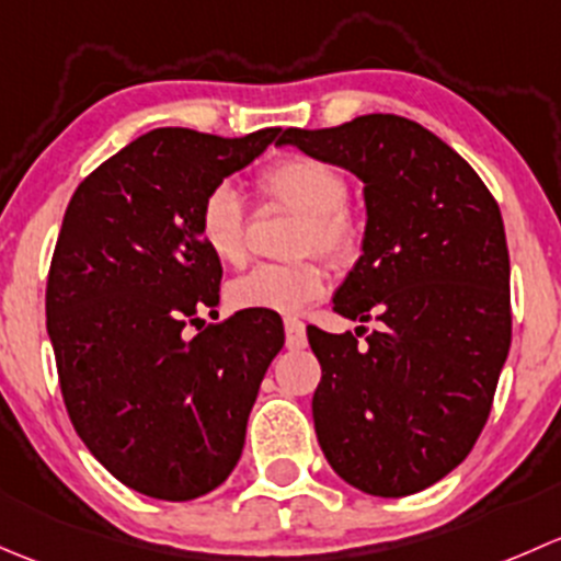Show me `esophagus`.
Here are the masks:
<instances>
[{
  "label": "esophagus",
  "mask_w": 561,
  "mask_h": 561,
  "mask_svg": "<svg viewBox=\"0 0 561 561\" xmlns=\"http://www.w3.org/2000/svg\"><path fill=\"white\" fill-rule=\"evenodd\" d=\"M283 327H286V345L291 351H299L308 345V334H305V321H299L297 316H286L283 319Z\"/></svg>",
  "instance_id": "obj_1"
}]
</instances>
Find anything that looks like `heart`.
Instances as JSON below:
<instances>
[{
	"mask_svg": "<svg viewBox=\"0 0 561 561\" xmlns=\"http://www.w3.org/2000/svg\"><path fill=\"white\" fill-rule=\"evenodd\" d=\"M262 199L280 202L299 213L294 224L291 251H319L337 267H348L365 248V224L348 207V178L332 161L319 156H283L264 167L253 181ZM196 232L207 251L224 264L245 262L248 216L232 186L218 183L202 196ZM329 273L321 259L267 262L229 283V302L242 310L297 313L327 291Z\"/></svg>",
	"mask_w": 561,
	"mask_h": 561,
	"instance_id": "1",
	"label": "heart"
}]
</instances>
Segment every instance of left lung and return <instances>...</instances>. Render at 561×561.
<instances>
[{
	"mask_svg": "<svg viewBox=\"0 0 561 561\" xmlns=\"http://www.w3.org/2000/svg\"><path fill=\"white\" fill-rule=\"evenodd\" d=\"M280 146L365 183V248L334 313L356 334L308 327L321 383L313 421L332 470L359 492L405 496L472 451L511 348V259L486 183L402 115L286 129Z\"/></svg>",
	"mask_w": 561,
	"mask_h": 561,
	"instance_id": "obj_1",
	"label": "left lung"
}]
</instances>
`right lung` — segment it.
<instances>
[{"label": "right lung", "mask_w": 561, "mask_h": 561, "mask_svg": "<svg viewBox=\"0 0 561 561\" xmlns=\"http://www.w3.org/2000/svg\"><path fill=\"white\" fill-rule=\"evenodd\" d=\"M275 137L153 129L96 167L61 221L45 316L69 421L107 472L156 500L227 481L283 348L273 310L202 327L224 270L196 232L202 196Z\"/></svg>", "instance_id": "add662e5"}]
</instances>
